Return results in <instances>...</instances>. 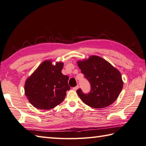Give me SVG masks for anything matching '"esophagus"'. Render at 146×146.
Returning <instances> with one entry per match:
<instances>
[{"mask_svg":"<svg viewBox=\"0 0 146 146\" xmlns=\"http://www.w3.org/2000/svg\"><path fill=\"white\" fill-rule=\"evenodd\" d=\"M79 88V86H76V87H74V88H73V90H74V91H76L77 89Z\"/></svg>","mask_w":146,"mask_h":146,"instance_id":"obj_1","label":"esophagus"}]
</instances>
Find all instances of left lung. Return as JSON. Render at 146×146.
Segmentation results:
<instances>
[{
  "label": "left lung",
  "mask_w": 146,
  "mask_h": 146,
  "mask_svg": "<svg viewBox=\"0 0 146 146\" xmlns=\"http://www.w3.org/2000/svg\"><path fill=\"white\" fill-rule=\"evenodd\" d=\"M77 63L91 88L88 94H84L81 89L76 91L82 101L94 109L105 108L113 104L123 88L120 72L105 59L97 55H91Z\"/></svg>",
  "instance_id": "obj_1"
}]
</instances>
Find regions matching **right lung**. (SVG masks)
Masks as SVG:
<instances>
[{"instance_id": "add662e5", "label": "right lung", "mask_w": 146, "mask_h": 146, "mask_svg": "<svg viewBox=\"0 0 146 146\" xmlns=\"http://www.w3.org/2000/svg\"><path fill=\"white\" fill-rule=\"evenodd\" d=\"M63 62L52 64L45 60L26 80L25 93L32 105L37 109L50 110L61 104L70 90L69 77L62 73Z\"/></svg>"}]
</instances>
